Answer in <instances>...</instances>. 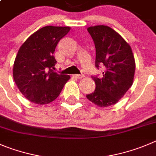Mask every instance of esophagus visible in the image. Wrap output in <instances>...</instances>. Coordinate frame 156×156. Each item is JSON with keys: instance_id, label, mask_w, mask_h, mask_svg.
I'll return each instance as SVG.
<instances>
[{"instance_id": "1", "label": "esophagus", "mask_w": 156, "mask_h": 156, "mask_svg": "<svg viewBox=\"0 0 156 156\" xmlns=\"http://www.w3.org/2000/svg\"><path fill=\"white\" fill-rule=\"evenodd\" d=\"M84 76H85L84 75H73V77H75V78H78V79L84 78Z\"/></svg>"}]
</instances>
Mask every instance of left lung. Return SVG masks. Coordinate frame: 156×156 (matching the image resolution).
<instances>
[{
    "instance_id": "1",
    "label": "left lung",
    "mask_w": 156,
    "mask_h": 156,
    "mask_svg": "<svg viewBox=\"0 0 156 156\" xmlns=\"http://www.w3.org/2000/svg\"><path fill=\"white\" fill-rule=\"evenodd\" d=\"M95 46V66L103 65L102 78L92 76L94 92L87 94L90 101L98 107L116 104L133 84L135 62L129 43L108 26L88 27Z\"/></svg>"
}]
</instances>
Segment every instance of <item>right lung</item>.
Segmentation results:
<instances>
[{
	"instance_id": "1",
	"label": "right lung",
	"mask_w": 156,
	"mask_h": 156,
	"mask_svg": "<svg viewBox=\"0 0 156 156\" xmlns=\"http://www.w3.org/2000/svg\"><path fill=\"white\" fill-rule=\"evenodd\" d=\"M71 27L46 26L32 34L19 48L13 67V77L19 91L33 103L45 105L56 99L69 75H59L52 68L58 41Z\"/></svg>"
}]
</instances>
